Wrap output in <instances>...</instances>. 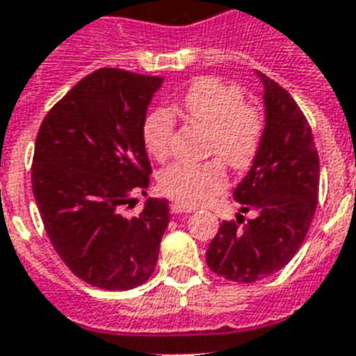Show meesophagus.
I'll return each mask as SVG.
<instances>
[{"mask_svg": "<svg viewBox=\"0 0 356 356\" xmlns=\"http://www.w3.org/2000/svg\"><path fill=\"white\" fill-rule=\"evenodd\" d=\"M195 208L190 207V204H184V203H172V212L173 213H190L193 212Z\"/></svg>", "mask_w": 356, "mask_h": 356, "instance_id": "34e87169", "label": "esophagus"}]
</instances>
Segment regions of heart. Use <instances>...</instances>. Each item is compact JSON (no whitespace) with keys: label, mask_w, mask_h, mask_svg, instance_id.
I'll return each mask as SVG.
<instances>
[{"label":"heart","mask_w":356,"mask_h":356,"mask_svg":"<svg viewBox=\"0 0 356 356\" xmlns=\"http://www.w3.org/2000/svg\"><path fill=\"white\" fill-rule=\"evenodd\" d=\"M181 109L192 122L210 131L208 153L219 155L232 170L248 168L261 146L265 122L256 106L245 104L243 91L218 78H203L188 89ZM173 117L166 109L153 111L143 126L149 155L164 159L170 152ZM161 188L179 203L203 204L227 188V173L219 159L203 164L179 161L161 173Z\"/></svg>","instance_id":"obj_1"}]
</instances>
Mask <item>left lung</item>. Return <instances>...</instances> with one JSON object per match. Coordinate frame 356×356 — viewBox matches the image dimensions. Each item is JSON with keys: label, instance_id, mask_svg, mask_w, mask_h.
<instances>
[{"label": "left lung", "instance_id": "1", "mask_svg": "<svg viewBox=\"0 0 356 356\" xmlns=\"http://www.w3.org/2000/svg\"><path fill=\"white\" fill-rule=\"evenodd\" d=\"M263 83L265 131L243 181L234 190L239 212L252 219L219 227L207 263L218 276L252 283L282 270L302 247L318 203L320 161L313 131L285 89L256 73Z\"/></svg>", "mask_w": 356, "mask_h": 356}]
</instances>
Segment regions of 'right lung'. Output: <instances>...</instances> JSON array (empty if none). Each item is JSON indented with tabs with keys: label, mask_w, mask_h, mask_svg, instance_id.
<instances>
[{
	"label": "right lung",
	"mask_w": 356,
	"mask_h": 356,
	"mask_svg": "<svg viewBox=\"0 0 356 356\" xmlns=\"http://www.w3.org/2000/svg\"><path fill=\"white\" fill-rule=\"evenodd\" d=\"M163 76L98 69L43 118L33 192L54 250L74 276L106 291L138 287L155 270L170 223L168 199L124 208L149 186L143 126Z\"/></svg>",
	"instance_id": "1"
}]
</instances>
